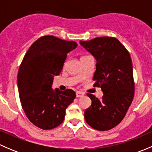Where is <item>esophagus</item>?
<instances>
[{"mask_svg":"<svg viewBox=\"0 0 152 152\" xmlns=\"http://www.w3.org/2000/svg\"><path fill=\"white\" fill-rule=\"evenodd\" d=\"M76 97L79 98V97H82V96H84L85 93H82V92H81V91H77L76 93Z\"/></svg>","mask_w":152,"mask_h":152,"instance_id":"obj_1","label":"esophagus"}]
</instances>
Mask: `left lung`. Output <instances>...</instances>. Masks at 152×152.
<instances>
[{
	"instance_id": "1",
	"label": "left lung",
	"mask_w": 152,
	"mask_h": 152,
	"mask_svg": "<svg viewBox=\"0 0 152 152\" xmlns=\"http://www.w3.org/2000/svg\"><path fill=\"white\" fill-rule=\"evenodd\" d=\"M79 42L96 59L94 86L100 87L104 93L101 100L87 93L92 104L85 111V119L95 129H111L123 120L134 98L129 53L115 37H100Z\"/></svg>"
}]
</instances>
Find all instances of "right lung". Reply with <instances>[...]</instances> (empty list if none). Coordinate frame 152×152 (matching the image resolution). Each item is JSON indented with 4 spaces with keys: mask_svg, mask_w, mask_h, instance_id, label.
I'll return each instance as SVG.
<instances>
[{
    "mask_svg": "<svg viewBox=\"0 0 152 152\" xmlns=\"http://www.w3.org/2000/svg\"><path fill=\"white\" fill-rule=\"evenodd\" d=\"M74 41L47 35L35 41L26 53L18 74L21 105L28 120L42 129L63 122L65 110L76 98L70 89H52L53 76L59 75L67 54L77 47Z\"/></svg>",
    "mask_w": 152,
    "mask_h": 152,
    "instance_id": "obj_1",
    "label": "right lung"
}]
</instances>
